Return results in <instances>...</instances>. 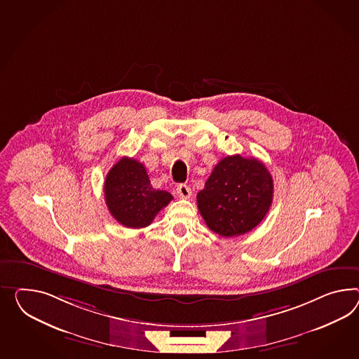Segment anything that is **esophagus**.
Returning <instances> with one entry per match:
<instances>
[{"label":"esophagus","instance_id":"1","mask_svg":"<svg viewBox=\"0 0 359 359\" xmlns=\"http://www.w3.org/2000/svg\"><path fill=\"white\" fill-rule=\"evenodd\" d=\"M177 194L182 199H189L191 196V189L187 184H180L177 186Z\"/></svg>","mask_w":359,"mask_h":359}]
</instances>
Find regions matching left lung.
I'll return each instance as SVG.
<instances>
[{
  "mask_svg": "<svg viewBox=\"0 0 359 359\" xmlns=\"http://www.w3.org/2000/svg\"><path fill=\"white\" fill-rule=\"evenodd\" d=\"M273 198V181L255 157L221 158L196 195L207 226L222 237L242 236L266 217Z\"/></svg>",
  "mask_w": 359,
  "mask_h": 359,
  "instance_id": "obj_1",
  "label": "left lung"
}]
</instances>
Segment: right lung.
<instances>
[{
  "label": "right lung",
  "instance_id": "1",
  "mask_svg": "<svg viewBox=\"0 0 359 359\" xmlns=\"http://www.w3.org/2000/svg\"><path fill=\"white\" fill-rule=\"evenodd\" d=\"M104 193L111 216L121 225L134 229L148 226L173 199L165 190L154 189L144 165L130 157H122L111 166Z\"/></svg>",
  "mask_w": 359,
  "mask_h": 359
}]
</instances>
